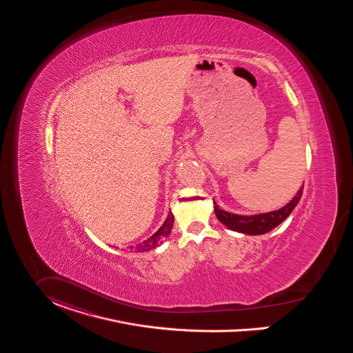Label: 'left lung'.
I'll use <instances>...</instances> for the list:
<instances>
[{
  "label": "left lung",
  "mask_w": 353,
  "mask_h": 353,
  "mask_svg": "<svg viewBox=\"0 0 353 353\" xmlns=\"http://www.w3.org/2000/svg\"><path fill=\"white\" fill-rule=\"evenodd\" d=\"M303 188L304 186L297 191V194L293 196V199L288 205L274 212L256 214V215H239V214H232V212L222 210L215 202H214V212L218 221L230 230H234L242 234H265L273 230L274 228H277L290 215V212L294 210V208L301 199Z\"/></svg>",
  "instance_id": "obj_1"
}]
</instances>
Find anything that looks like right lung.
<instances>
[{
	"label": "right lung",
	"instance_id": "right-lung-1",
	"mask_svg": "<svg viewBox=\"0 0 353 353\" xmlns=\"http://www.w3.org/2000/svg\"><path fill=\"white\" fill-rule=\"evenodd\" d=\"M172 225H174V215H172V212H170V214H168L167 218H165V223L157 230V233H154L150 238H147L145 241L138 243L135 248L131 246V249H134V250L138 252V253L157 249V248L163 242V239L167 238V236L170 235V233H171Z\"/></svg>",
	"mask_w": 353,
	"mask_h": 353
}]
</instances>
